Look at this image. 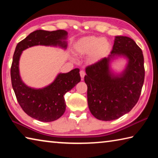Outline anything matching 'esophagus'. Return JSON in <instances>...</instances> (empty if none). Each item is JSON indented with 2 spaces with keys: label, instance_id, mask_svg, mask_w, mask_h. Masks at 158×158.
<instances>
[{
  "label": "esophagus",
  "instance_id": "obj_1",
  "mask_svg": "<svg viewBox=\"0 0 158 158\" xmlns=\"http://www.w3.org/2000/svg\"><path fill=\"white\" fill-rule=\"evenodd\" d=\"M85 72L84 70L80 71V76H81V81H83V80H84V77H85Z\"/></svg>",
  "mask_w": 158,
  "mask_h": 158
}]
</instances>
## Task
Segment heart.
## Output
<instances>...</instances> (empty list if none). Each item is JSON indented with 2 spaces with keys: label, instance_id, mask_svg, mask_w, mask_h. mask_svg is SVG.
<instances>
[{
  "label": "heart",
  "instance_id": "1",
  "mask_svg": "<svg viewBox=\"0 0 158 158\" xmlns=\"http://www.w3.org/2000/svg\"><path fill=\"white\" fill-rule=\"evenodd\" d=\"M111 42L108 40L98 36H85L79 39L73 45L76 55H88L87 62L95 64L105 58L110 52Z\"/></svg>",
  "mask_w": 158,
  "mask_h": 158
}]
</instances>
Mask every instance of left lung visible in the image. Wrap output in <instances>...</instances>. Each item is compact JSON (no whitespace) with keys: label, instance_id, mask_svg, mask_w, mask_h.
Listing matches in <instances>:
<instances>
[{"label":"left lung","instance_id":"obj_1","mask_svg":"<svg viewBox=\"0 0 158 158\" xmlns=\"http://www.w3.org/2000/svg\"><path fill=\"white\" fill-rule=\"evenodd\" d=\"M127 60L121 73L111 69L112 61ZM88 105L93 116L101 121H113L131 111L140 97L145 70L142 51L132 38L116 36L108 57L85 68Z\"/></svg>","mask_w":158,"mask_h":158}]
</instances>
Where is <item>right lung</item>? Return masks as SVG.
<instances>
[{"label": "right lung", "instance_id": "1", "mask_svg": "<svg viewBox=\"0 0 158 158\" xmlns=\"http://www.w3.org/2000/svg\"><path fill=\"white\" fill-rule=\"evenodd\" d=\"M68 32L64 30L47 31L37 30L17 44L13 55L11 81L17 101L26 114L42 122H52L63 116L65 111V95L81 81L79 69L59 73L47 86L35 89L22 81L19 73V60L23 51L34 46L68 47Z\"/></svg>", "mask_w": 158, "mask_h": 158}]
</instances>
